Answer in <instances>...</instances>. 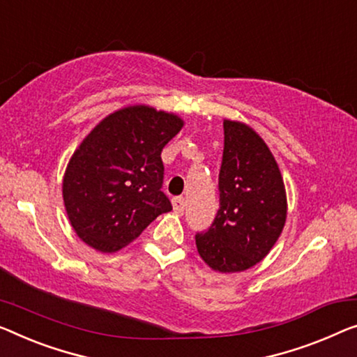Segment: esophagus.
Masks as SVG:
<instances>
[{"mask_svg": "<svg viewBox=\"0 0 357 357\" xmlns=\"http://www.w3.org/2000/svg\"><path fill=\"white\" fill-rule=\"evenodd\" d=\"M173 208L176 213H181L183 215L185 210V199L184 197H174L173 199Z\"/></svg>", "mask_w": 357, "mask_h": 357, "instance_id": "obj_1", "label": "esophagus"}]
</instances>
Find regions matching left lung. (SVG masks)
Wrapping results in <instances>:
<instances>
[{"instance_id": "1", "label": "left lung", "mask_w": 357, "mask_h": 357, "mask_svg": "<svg viewBox=\"0 0 357 357\" xmlns=\"http://www.w3.org/2000/svg\"><path fill=\"white\" fill-rule=\"evenodd\" d=\"M218 176L220 210L195 234L204 261L220 273L245 271L269 253L285 225L287 199L278 163L252 128L225 120Z\"/></svg>"}]
</instances>
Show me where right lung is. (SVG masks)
I'll return each instance as SVG.
<instances>
[{
  "instance_id": "obj_1",
  "label": "right lung",
  "mask_w": 357,
  "mask_h": 357,
  "mask_svg": "<svg viewBox=\"0 0 357 357\" xmlns=\"http://www.w3.org/2000/svg\"><path fill=\"white\" fill-rule=\"evenodd\" d=\"M181 126L176 115L139 105L115 112L89 132L62 185L68 220L84 243L116 252L173 208L162 190L160 155Z\"/></svg>"
}]
</instances>
